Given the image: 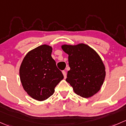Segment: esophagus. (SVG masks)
I'll list each match as a JSON object with an SVG mask.
<instances>
[{
	"instance_id": "1",
	"label": "esophagus",
	"mask_w": 126,
	"mask_h": 126,
	"mask_svg": "<svg viewBox=\"0 0 126 126\" xmlns=\"http://www.w3.org/2000/svg\"><path fill=\"white\" fill-rule=\"evenodd\" d=\"M63 77H64V78L65 79L66 78H67V74H66V72H65V71H63Z\"/></svg>"
}]
</instances>
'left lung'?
Returning <instances> with one entry per match:
<instances>
[{
	"instance_id": "1",
	"label": "left lung",
	"mask_w": 126,
	"mask_h": 126,
	"mask_svg": "<svg viewBox=\"0 0 126 126\" xmlns=\"http://www.w3.org/2000/svg\"><path fill=\"white\" fill-rule=\"evenodd\" d=\"M68 54L70 70L66 81L82 98L93 96L100 90L106 77V68L96 51L85 44L61 45Z\"/></svg>"
}]
</instances>
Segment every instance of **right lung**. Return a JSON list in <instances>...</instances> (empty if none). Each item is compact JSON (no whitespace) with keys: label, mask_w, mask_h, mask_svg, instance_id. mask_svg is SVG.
Here are the masks:
<instances>
[{"label":"right lung","mask_w":126,"mask_h":126,"mask_svg":"<svg viewBox=\"0 0 126 126\" xmlns=\"http://www.w3.org/2000/svg\"><path fill=\"white\" fill-rule=\"evenodd\" d=\"M52 47L40 45L25 55L19 68L20 82L24 90L33 99L46 100L54 92V88L63 79L61 71L51 57Z\"/></svg>","instance_id":"obj_1"}]
</instances>
